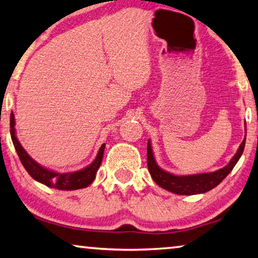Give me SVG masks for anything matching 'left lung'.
<instances>
[{"label":"left lung","instance_id":"left-lung-1","mask_svg":"<svg viewBox=\"0 0 258 258\" xmlns=\"http://www.w3.org/2000/svg\"><path fill=\"white\" fill-rule=\"evenodd\" d=\"M244 144H246V136H244L243 141L241 142L236 154L233 156L230 163L225 167H223V169H219L215 171V172L209 173L175 175L166 172V171L162 170L157 165L153 154V149H151L150 141H148V146H147V163H148L149 173L158 186L171 191V193L179 195H194L206 193V191H209L212 188L218 186L227 177V174L233 170V167L235 166L241 157V155H242Z\"/></svg>","mask_w":258,"mask_h":258}]
</instances>
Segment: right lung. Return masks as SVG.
<instances>
[{
    "label": "right lung",
    "mask_w": 258,
    "mask_h": 258,
    "mask_svg": "<svg viewBox=\"0 0 258 258\" xmlns=\"http://www.w3.org/2000/svg\"><path fill=\"white\" fill-rule=\"evenodd\" d=\"M10 134L12 142H14L15 149L17 151L20 162H22L23 166L28 172L34 180L39 181L43 185L48 187L56 188V189L60 190H75L80 189V188H85L91 185L97 170L102 163V158H103V153L105 148V144L101 146V148L97 153L95 159H94L91 165L85 167L83 170L76 171V172H68V173H59L55 172V171L48 170L46 167L41 166L38 164L30 155H28L25 149L23 148L22 145L19 144L17 137H16L15 131V116L11 112L10 114Z\"/></svg>",
    "instance_id": "1"
}]
</instances>
